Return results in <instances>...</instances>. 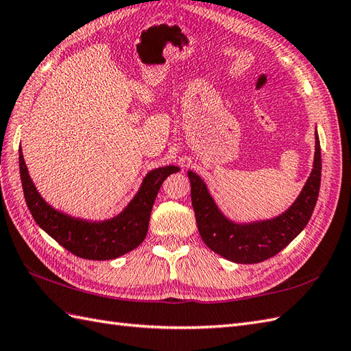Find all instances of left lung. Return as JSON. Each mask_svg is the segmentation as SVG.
Returning a JSON list of instances; mask_svg holds the SVG:
<instances>
[{
    "mask_svg": "<svg viewBox=\"0 0 351 351\" xmlns=\"http://www.w3.org/2000/svg\"><path fill=\"white\" fill-rule=\"evenodd\" d=\"M314 139V161L307 182L289 208L269 219L252 222L230 219L219 209L203 179L193 170H188L197 227L206 246L228 261L256 264L274 256L289 245L308 223L319 197L322 157L317 130Z\"/></svg>",
    "mask_w": 351,
    "mask_h": 351,
    "instance_id": "obj_1",
    "label": "left lung"
}]
</instances>
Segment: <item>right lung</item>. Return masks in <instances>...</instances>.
Listing matches in <instances>:
<instances>
[{
	"label": "right lung",
	"mask_w": 351,
	"mask_h": 351,
	"mask_svg": "<svg viewBox=\"0 0 351 351\" xmlns=\"http://www.w3.org/2000/svg\"><path fill=\"white\" fill-rule=\"evenodd\" d=\"M19 167L25 200L38 227L71 254L93 261L123 256L145 240L152 204L161 184L169 175L181 170L178 166L149 170L143 176L138 193L119 215L104 221H88L53 208L43 199L29 176L22 147L19 148Z\"/></svg>",
	"instance_id": "1"
}]
</instances>
